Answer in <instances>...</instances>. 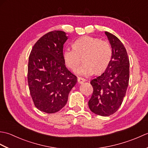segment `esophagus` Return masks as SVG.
<instances>
[{"instance_id":"34e87169","label":"esophagus","mask_w":148,"mask_h":148,"mask_svg":"<svg viewBox=\"0 0 148 148\" xmlns=\"http://www.w3.org/2000/svg\"><path fill=\"white\" fill-rule=\"evenodd\" d=\"M85 81H86V80L84 79V78H83V77H77V82L79 83V84L83 83Z\"/></svg>"}]
</instances>
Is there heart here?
<instances>
[{
  "mask_svg": "<svg viewBox=\"0 0 148 148\" xmlns=\"http://www.w3.org/2000/svg\"><path fill=\"white\" fill-rule=\"evenodd\" d=\"M73 48H66L63 52V58L66 65L74 70L83 58L84 64L75 72L81 76H90L94 72L100 74L108 67L112 58V48L106 40L97 37L83 36L73 42Z\"/></svg>",
  "mask_w": 148,
  "mask_h": 148,
  "instance_id": "b5f03b06",
  "label": "heart"
}]
</instances>
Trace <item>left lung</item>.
I'll use <instances>...</instances> for the list:
<instances>
[{"label":"left lung","mask_w":148,"mask_h":148,"mask_svg":"<svg viewBox=\"0 0 148 148\" xmlns=\"http://www.w3.org/2000/svg\"><path fill=\"white\" fill-rule=\"evenodd\" d=\"M112 58L105 72L90 81L93 93L88 101L95 114L108 116L118 111L126 94L129 82V58L124 45L117 37L108 32Z\"/></svg>","instance_id":"left-lung-1"}]
</instances>
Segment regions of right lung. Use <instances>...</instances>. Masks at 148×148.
Wrapping results in <instances>:
<instances>
[{"mask_svg": "<svg viewBox=\"0 0 148 148\" xmlns=\"http://www.w3.org/2000/svg\"><path fill=\"white\" fill-rule=\"evenodd\" d=\"M67 37L63 31L45 34L34 45L28 64L27 81L34 105L39 111L55 113L67 102L77 77L68 70L63 58Z\"/></svg>", "mask_w": 148, "mask_h": 148, "instance_id": "1", "label": "right lung"}]
</instances>
